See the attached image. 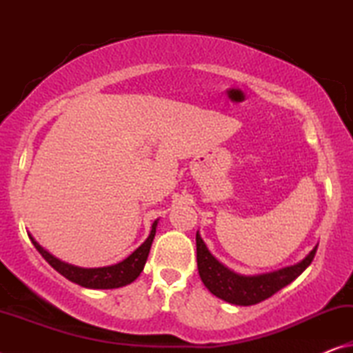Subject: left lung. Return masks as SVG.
<instances>
[{
  "label": "left lung",
  "mask_w": 353,
  "mask_h": 353,
  "mask_svg": "<svg viewBox=\"0 0 353 353\" xmlns=\"http://www.w3.org/2000/svg\"><path fill=\"white\" fill-rule=\"evenodd\" d=\"M318 246L310 252L305 259L294 266L283 270L260 274V276H240L227 270L224 265L208 252L199 234H196V259H198V271L205 288L223 301L235 305H255L265 299L276 294L283 286L290 285L307 270L313 261Z\"/></svg>",
  "instance_id": "8db88e82"
}]
</instances>
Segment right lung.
Listing matches in <instances>:
<instances>
[{"label":"right lung","mask_w":353,"mask_h":353,"mask_svg":"<svg viewBox=\"0 0 353 353\" xmlns=\"http://www.w3.org/2000/svg\"><path fill=\"white\" fill-rule=\"evenodd\" d=\"M155 227H157V221H154L152 230L146 241L141 244L140 248H137L132 254H130L126 260L117 263V265L105 266V268H77L73 265H68V263H63L57 260L56 256H52L50 252L40 246L37 241H34L32 236L31 241L39 250L41 256L50 263V265L54 268V270L62 274L65 279H68L70 282H74L81 286H85V288H93V290H112V288H119V286H126L132 283L134 280L140 276V272L145 268V263L148 260L149 249H151L152 240L155 236Z\"/></svg>","instance_id":"obj_1"}]
</instances>
